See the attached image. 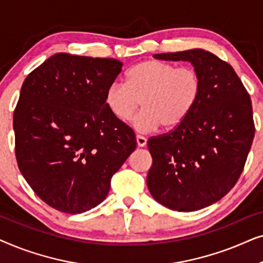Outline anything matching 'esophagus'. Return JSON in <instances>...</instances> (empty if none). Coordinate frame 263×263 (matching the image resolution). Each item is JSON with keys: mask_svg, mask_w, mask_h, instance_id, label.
I'll return each instance as SVG.
<instances>
[{"mask_svg": "<svg viewBox=\"0 0 263 263\" xmlns=\"http://www.w3.org/2000/svg\"><path fill=\"white\" fill-rule=\"evenodd\" d=\"M136 143H138L139 147H145L147 143V140L145 136L142 135H136Z\"/></svg>", "mask_w": 263, "mask_h": 263, "instance_id": "1", "label": "esophagus"}]
</instances>
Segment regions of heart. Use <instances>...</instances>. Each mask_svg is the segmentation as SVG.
<instances>
[{
	"mask_svg": "<svg viewBox=\"0 0 263 263\" xmlns=\"http://www.w3.org/2000/svg\"><path fill=\"white\" fill-rule=\"evenodd\" d=\"M201 88L202 80L196 68L147 60L125 74V84L112 82L107 86L105 104L116 120L127 122L141 100L143 109L133 121L139 132H153L160 125L174 129L195 107Z\"/></svg>",
	"mask_w": 263,
	"mask_h": 263,
	"instance_id": "obj_1",
	"label": "heart"
}]
</instances>
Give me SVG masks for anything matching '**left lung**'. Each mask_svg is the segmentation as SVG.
I'll return each instance as SVG.
<instances>
[{
  "label": "left lung",
  "mask_w": 263,
  "mask_h": 263,
  "mask_svg": "<svg viewBox=\"0 0 263 263\" xmlns=\"http://www.w3.org/2000/svg\"><path fill=\"white\" fill-rule=\"evenodd\" d=\"M153 57L188 61L199 70L202 88L183 123L148 139L153 163L147 186L170 210H201L224 197L242 174L255 135L250 96L233 68L206 50Z\"/></svg>",
  "instance_id": "obj_1"
}]
</instances>
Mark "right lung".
<instances>
[{
  "label": "right lung",
  "instance_id": "add662e5",
  "mask_svg": "<svg viewBox=\"0 0 263 263\" xmlns=\"http://www.w3.org/2000/svg\"><path fill=\"white\" fill-rule=\"evenodd\" d=\"M122 66L60 52L21 86L13 118L17 166L39 199L57 211L78 214L98 206L136 148L133 129L105 104Z\"/></svg>",
  "mask_w": 263,
  "mask_h": 263
}]
</instances>
